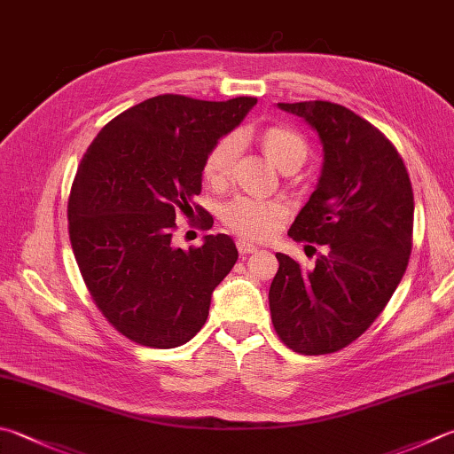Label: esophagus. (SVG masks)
Instances as JSON below:
<instances>
[{"mask_svg": "<svg viewBox=\"0 0 454 454\" xmlns=\"http://www.w3.org/2000/svg\"><path fill=\"white\" fill-rule=\"evenodd\" d=\"M237 249H239V253H241V254H251V253L256 251V247L253 243H249V241H245V239H239Z\"/></svg>", "mask_w": 454, "mask_h": 454, "instance_id": "obj_1", "label": "esophagus"}]
</instances>
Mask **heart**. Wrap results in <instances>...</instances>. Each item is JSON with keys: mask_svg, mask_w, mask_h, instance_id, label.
<instances>
[{"mask_svg": "<svg viewBox=\"0 0 454 454\" xmlns=\"http://www.w3.org/2000/svg\"><path fill=\"white\" fill-rule=\"evenodd\" d=\"M261 146L267 158L282 172H296L308 156V144L288 126H267L261 132ZM239 156V136L229 134L213 146L205 158L203 176L213 185L225 184ZM223 223L237 235L251 241H262L275 233L285 217V207L277 201L237 198L223 207Z\"/></svg>", "mask_w": 454, "mask_h": 454, "instance_id": "1", "label": "heart"}]
</instances>
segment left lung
I'll list each match as a JSON object with an SVG mask.
<instances>
[{"mask_svg":"<svg viewBox=\"0 0 454 454\" xmlns=\"http://www.w3.org/2000/svg\"><path fill=\"white\" fill-rule=\"evenodd\" d=\"M322 142V174L288 235L324 247L314 269L277 253L272 324L304 356L333 354L372 326L405 275L413 190L395 146L352 110L328 100L278 102Z\"/></svg>","mask_w":454,"mask_h":454,"instance_id":"1","label":"left lung"}]
</instances>
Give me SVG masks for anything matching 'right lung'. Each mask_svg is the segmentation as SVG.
I'll return each instance as SVG.
<instances>
[{
  "instance_id": "obj_1",
  "label": "right lung",
  "mask_w": 454,
  "mask_h": 454,
  "mask_svg": "<svg viewBox=\"0 0 454 454\" xmlns=\"http://www.w3.org/2000/svg\"><path fill=\"white\" fill-rule=\"evenodd\" d=\"M254 105L253 97L160 94L113 118L81 160L67 209L74 259L98 310L136 344L168 349L190 341L237 262L223 233L187 251L172 235L176 213L187 215L201 193L209 150ZM211 223L203 219L205 229Z\"/></svg>"
}]
</instances>
